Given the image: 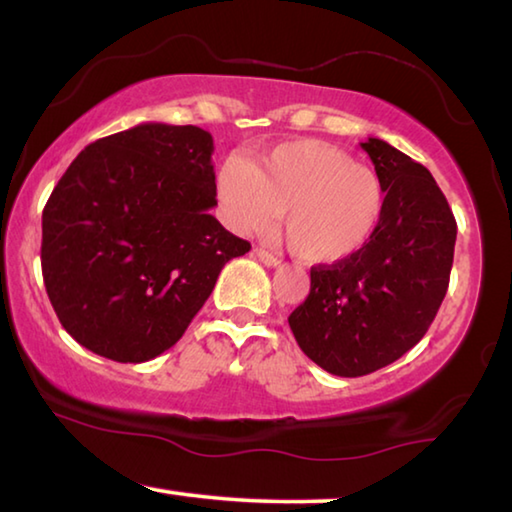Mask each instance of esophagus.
Returning a JSON list of instances; mask_svg holds the SVG:
<instances>
[{
  "label": "esophagus",
  "mask_w": 512,
  "mask_h": 512,
  "mask_svg": "<svg viewBox=\"0 0 512 512\" xmlns=\"http://www.w3.org/2000/svg\"><path fill=\"white\" fill-rule=\"evenodd\" d=\"M255 255H257L259 262H262V264L268 266V268L282 266V259H277L273 253H268V250H264V248H255Z\"/></svg>",
  "instance_id": "1"
}]
</instances>
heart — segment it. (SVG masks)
<instances>
[{
  "label": "heart",
  "instance_id": "b5f03b06",
  "mask_svg": "<svg viewBox=\"0 0 512 512\" xmlns=\"http://www.w3.org/2000/svg\"><path fill=\"white\" fill-rule=\"evenodd\" d=\"M215 188L221 217L241 235H262L284 210L288 246L309 264L356 257L385 212V185L374 167L318 138L275 145L255 167L232 154Z\"/></svg>",
  "mask_w": 512,
  "mask_h": 512
}]
</instances>
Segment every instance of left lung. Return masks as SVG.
I'll return each instance as SVG.
<instances>
[{
    "mask_svg": "<svg viewBox=\"0 0 512 512\" xmlns=\"http://www.w3.org/2000/svg\"><path fill=\"white\" fill-rule=\"evenodd\" d=\"M360 147L385 185L383 219L356 257L311 268L309 297L288 315L300 349L342 378L392 365L425 336L457 241V221L427 167L380 138Z\"/></svg>",
    "mask_w": 512,
    "mask_h": 512,
    "instance_id": "obj_1",
    "label": "left lung"
}]
</instances>
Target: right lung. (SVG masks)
<instances>
[{
    "instance_id": "1",
    "label": "right lung",
    "mask_w": 512,
    "mask_h": 512,
    "mask_svg": "<svg viewBox=\"0 0 512 512\" xmlns=\"http://www.w3.org/2000/svg\"><path fill=\"white\" fill-rule=\"evenodd\" d=\"M210 132L141 123L87 145L42 212V275L82 347L145 362L176 345L250 244L217 206Z\"/></svg>"
}]
</instances>
